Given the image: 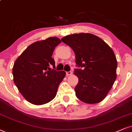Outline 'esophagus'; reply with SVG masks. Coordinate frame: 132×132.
<instances>
[{
  "instance_id": "obj_1",
  "label": "esophagus",
  "mask_w": 132,
  "mask_h": 132,
  "mask_svg": "<svg viewBox=\"0 0 132 132\" xmlns=\"http://www.w3.org/2000/svg\"><path fill=\"white\" fill-rule=\"evenodd\" d=\"M72 74V72H71V71H67L66 72V75L67 76H70V75H71Z\"/></svg>"
}]
</instances>
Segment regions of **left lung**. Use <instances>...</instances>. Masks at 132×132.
Instances as JSON below:
<instances>
[{"label": "left lung", "instance_id": "8db88e82", "mask_svg": "<svg viewBox=\"0 0 132 132\" xmlns=\"http://www.w3.org/2000/svg\"><path fill=\"white\" fill-rule=\"evenodd\" d=\"M61 40L73 50L76 65L83 67L75 70V75L78 78L75 88L76 97L88 104L102 102L117 77L118 62L113 50L92 34H71Z\"/></svg>", "mask_w": 132, "mask_h": 132}]
</instances>
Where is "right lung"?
<instances>
[{"label":"right lung","mask_w":132,"mask_h":132,"mask_svg":"<svg viewBox=\"0 0 132 132\" xmlns=\"http://www.w3.org/2000/svg\"><path fill=\"white\" fill-rule=\"evenodd\" d=\"M61 40L57 37L35 42L19 56L13 67L14 84L30 103L41 105L56 97L59 86L66 73L55 69L53 51Z\"/></svg>","instance_id":"add662e5"}]
</instances>
